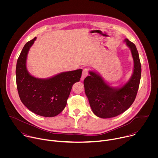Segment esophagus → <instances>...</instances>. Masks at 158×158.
Returning <instances> with one entry per match:
<instances>
[{"label":"esophagus","mask_w":158,"mask_h":158,"mask_svg":"<svg viewBox=\"0 0 158 158\" xmlns=\"http://www.w3.org/2000/svg\"><path fill=\"white\" fill-rule=\"evenodd\" d=\"M88 72H89V69L87 68H84V69H83V71H82V76H81V80L82 81H83L85 78V77H87V75H88Z\"/></svg>","instance_id":"esophagus-1"}]
</instances>
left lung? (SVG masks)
Returning <instances> with one entry per match:
<instances>
[{
	"label": "left lung",
	"mask_w": 158,
	"mask_h": 158,
	"mask_svg": "<svg viewBox=\"0 0 158 158\" xmlns=\"http://www.w3.org/2000/svg\"><path fill=\"white\" fill-rule=\"evenodd\" d=\"M124 41L131 51L134 60L133 74L121 87H112L99 74L89 71L90 76L84 81L85 93L94 114L101 118L116 117L125 112L136 99L141 76L139 56L134 43Z\"/></svg>",
	"instance_id": "1"
}]
</instances>
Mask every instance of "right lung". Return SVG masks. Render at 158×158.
<instances>
[{"label": "right lung", "instance_id": "1", "mask_svg": "<svg viewBox=\"0 0 158 158\" xmlns=\"http://www.w3.org/2000/svg\"><path fill=\"white\" fill-rule=\"evenodd\" d=\"M36 37L22 49L16 65V83L22 102L34 113L54 117L64 110L73 84L80 81L82 69L64 72L49 79L31 76L27 70L26 60Z\"/></svg>", "mask_w": 158, "mask_h": 158}]
</instances>
